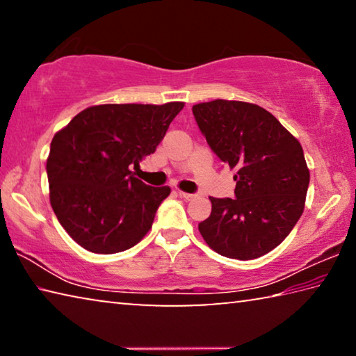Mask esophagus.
<instances>
[{
	"mask_svg": "<svg viewBox=\"0 0 356 356\" xmlns=\"http://www.w3.org/2000/svg\"><path fill=\"white\" fill-rule=\"evenodd\" d=\"M180 197H184V200L186 201H193L196 197V195H193V193H184V191H179Z\"/></svg>",
	"mask_w": 356,
	"mask_h": 356,
	"instance_id": "34e87169",
	"label": "esophagus"
}]
</instances>
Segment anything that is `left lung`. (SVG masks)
I'll list each match as a JSON object with an SVG mask.
<instances>
[{"mask_svg": "<svg viewBox=\"0 0 356 356\" xmlns=\"http://www.w3.org/2000/svg\"><path fill=\"white\" fill-rule=\"evenodd\" d=\"M193 114L210 149L236 171V197H210L201 236L231 259L267 254L303 213L309 170L301 144L272 113L246 102H206Z\"/></svg>", "mask_w": 356, "mask_h": 356, "instance_id": "8db88e82", "label": "left lung"}]
</instances>
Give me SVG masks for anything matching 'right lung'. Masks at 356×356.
Listing matches in <instances>:
<instances>
[{
  "label": "right lung",
  "mask_w": 356,
  "mask_h": 356,
  "mask_svg": "<svg viewBox=\"0 0 356 356\" xmlns=\"http://www.w3.org/2000/svg\"><path fill=\"white\" fill-rule=\"evenodd\" d=\"M182 108V102L89 106L53 136L47 159L50 202L84 250L125 251L152 227L171 188L146 185L130 166L155 152Z\"/></svg>",
  "instance_id": "add662e5"
}]
</instances>
